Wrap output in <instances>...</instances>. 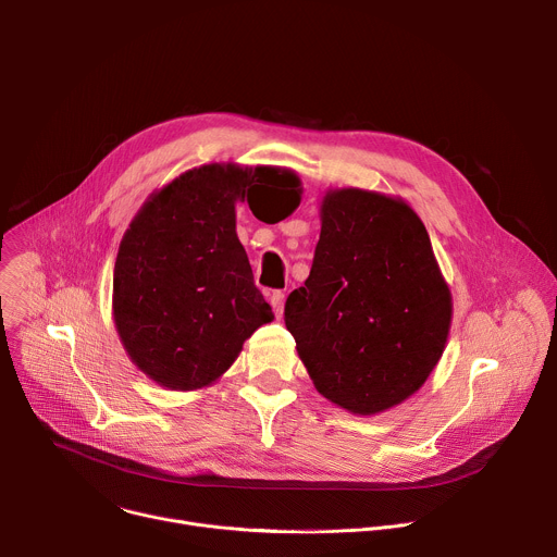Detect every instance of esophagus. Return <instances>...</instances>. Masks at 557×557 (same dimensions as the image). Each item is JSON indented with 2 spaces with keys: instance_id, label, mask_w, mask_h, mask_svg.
Listing matches in <instances>:
<instances>
[{
  "instance_id": "obj_1",
  "label": "esophagus",
  "mask_w": 557,
  "mask_h": 557,
  "mask_svg": "<svg viewBox=\"0 0 557 557\" xmlns=\"http://www.w3.org/2000/svg\"><path fill=\"white\" fill-rule=\"evenodd\" d=\"M284 299H286V295H284L282 290H273V293L269 295V301H271V306H273V310H275L277 317L284 314Z\"/></svg>"
}]
</instances>
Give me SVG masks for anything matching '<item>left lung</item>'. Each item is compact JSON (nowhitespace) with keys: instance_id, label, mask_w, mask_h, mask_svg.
Returning <instances> with one entry per match:
<instances>
[{"instance_id":"8db88e82","label":"left lung","mask_w":557,"mask_h":557,"mask_svg":"<svg viewBox=\"0 0 557 557\" xmlns=\"http://www.w3.org/2000/svg\"><path fill=\"white\" fill-rule=\"evenodd\" d=\"M320 220L310 275L286 299V329L317 392L374 417L434 372L449 337L451 290L404 198L331 187Z\"/></svg>"}]
</instances>
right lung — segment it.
I'll use <instances>...</instances> for the list:
<instances>
[{
	"label": "right lung",
	"instance_id": "obj_1",
	"mask_svg": "<svg viewBox=\"0 0 557 557\" xmlns=\"http://www.w3.org/2000/svg\"><path fill=\"white\" fill-rule=\"evenodd\" d=\"M299 178L269 165L211 163L149 194L114 264L112 317L132 363L165 389L213 385L275 314L253 284L235 205L290 194Z\"/></svg>",
	"mask_w": 557,
	"mask_h": 557
}]
</instances>
